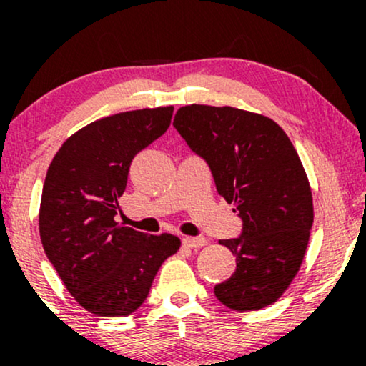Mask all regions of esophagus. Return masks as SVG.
<instances>
[{"label": "esophagus", "instance_id": "esophagus-1", "mask_svg": "<svg viewBox=\"0 0 366 366\" xmlns=\"http://www.w3.org/2000/svg\"><path fill=\"white\" fill-rule=\"evenodd\" d=\"M207 239L204 237H184L182 244L186 247H203L207 246Z\"/></svg>", "mask_w": 366, "mask_h": 366}]
</instances>
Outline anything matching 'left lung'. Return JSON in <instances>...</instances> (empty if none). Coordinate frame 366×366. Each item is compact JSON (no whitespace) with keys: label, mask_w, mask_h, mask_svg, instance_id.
I'll return each mask as SVG.
<instances>
[{"label":"left lung","mask_w":366,"mask_h":366,"mask_svg":"<svg viewBox=\"0 0 366 366\" xmlns=\"http://www.w3.org/2000/svg\"><path fill=\"white\" fill-rule=\"evenodd\" d=\"M174 127L242 220L241 236L220 241L236 272L215 285L217 300L237 312L275 303L300 270L313 225L312 189L291 139L268 117L232 107H182Z\"/></svg>","instance_id":"1"}]
</instances>
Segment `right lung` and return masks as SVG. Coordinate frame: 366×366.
Masks as SVG:
<instances>
[{
	"instance_id": "right-lung-1",
	"label": "right lung",
	"mask_w": 366,
	"mask_h": 366,
	"mask_svg": "<svg viewBox=\"0 0 366 366\" xmlns=\"http://www.w3.org/2000/svg\"><path fill=\"white\" fill-rule=\"evenodd\" d=\"M174 107L104 117L75 132L54 154L43 186L44 253L79 305L125 317L144 303L162 263L180 239L148 236L115 222L134 157L169 129Z\"/></svg>"
}]
</instances>
